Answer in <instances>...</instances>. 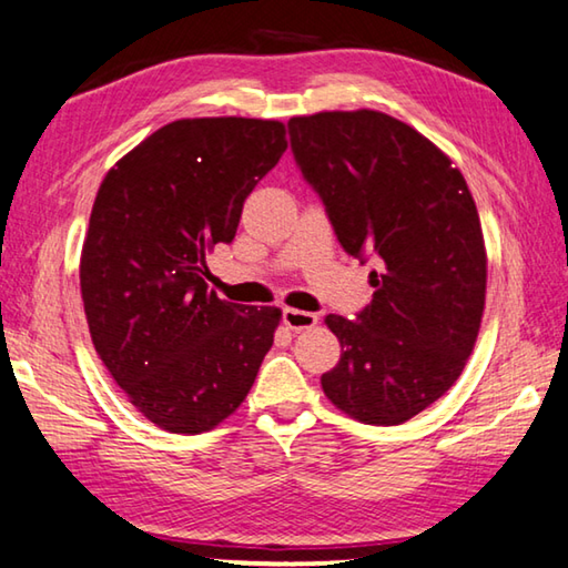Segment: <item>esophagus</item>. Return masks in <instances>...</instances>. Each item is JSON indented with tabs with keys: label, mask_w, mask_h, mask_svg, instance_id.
I'll use <instances>...</instances> for the list:
<instances>
[{
	"label": "esophagus",
	"mask_w": 568,
	"mask_h": 568,
	"mask_svg": "<svg viewBox=\"0 0 568 568\" xmlns=\"http://www.w3.org/2000/svg\"><path fill=\"white\" fill-rule=\"evenodd\" d=\"M283 323L291 331H307V328H313V325H318V315L307 313V311H297V307H285Z\"/></svg>",
	"instance_id": "1"
}]
</instances>
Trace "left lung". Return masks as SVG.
Segmentation results:
<instances>
[{
	"label": "left lung",
	"mask_w": 568,
	"mask_h": 568,
	"mask_svg": "<svg viewBox=\"0 0 568 568\" xmlns=\"http://www.w3.org/2000/svg\"><path fill=\"white\" fill-rule=\"evenodd\" d=\"M291 148L348 255L373 253V301L325 315L341 361L321 386L335 408L398 426L458 381L486 305V245L460 170L410 124L378 110L293 118Z\"/></svg>",
	"instance_id": "8db88e82"
}]
</instances>
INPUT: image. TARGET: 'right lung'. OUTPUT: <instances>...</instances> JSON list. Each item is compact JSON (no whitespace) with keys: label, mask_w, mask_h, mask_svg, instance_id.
Here are the masks:
<instances>
[{"label":"right lung","mask_w":568,"mask_h":568,"mask_svg":"<svg viewBox=\"0 0 568 568\" xmlns=\"http://www.w3.org/2000/svg\"><path fill=\"white\" fill-rule=\"evenodd\" d=\"M285 148L277 120H175L114 162L94 197L80 257L92 345L170 434L233 416L271 351L281 307L220 301L203 275Z\"/></svg>","instance_id":"right-lung-1"}]
</instances>
